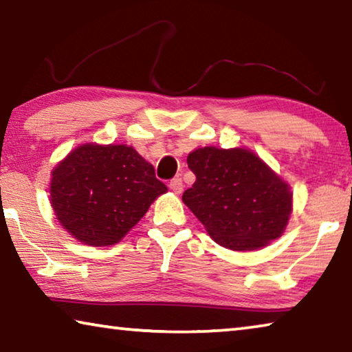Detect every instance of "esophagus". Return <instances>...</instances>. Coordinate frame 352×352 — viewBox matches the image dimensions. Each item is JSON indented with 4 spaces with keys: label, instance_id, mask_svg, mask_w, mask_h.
Here are the masks:
<instances>
[{
    "label": "esophagus",
    "instance_id": "1",
    "mask_svg": "<svg viewBox=\"0 0 352 352\" xmlns=\"http://www.w3.org/2000/svg\"><path fill=\"white\" fill-rule=\"evenodd\" d=\"M169 188L174 190L175 194H182L183 192V182H182V178H172L170 180V183H169Z\"/></svg>",
    "mask_w": 352,
    "mask_h": 352
}]
</instances>
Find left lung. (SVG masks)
I'll use <instances>...</instances> for the list:
<instances>
[{"label": "left lung", "instance_id": "1", "mask_svg": "<svg viewBox=\"0 0 352 352\" xmlns=\"http://www.w3.org/2000/svg\"><path fill=\"white\" fill-rule=\"evenodd\" d=\"M192 188L183 201L214 241L234 252L269 245L292 212L290 186L247 148L201 147L188 155Z\"/></svg>", "mask_w": 352, "mask_h": 352}]
</instances>
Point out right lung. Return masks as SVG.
Here are the masks:
<instances>
[{"label": "right lung", "mask_w": 352, "mask_h": 352, "mask_svg": "<svg viewBox=\"0 0 352 352\" xmlns=\"http://www.w3.org/2000/svg\"><path fill=\"white\" fill-rule=\"evenodd\" d=\"M168 188L126 144H83L52 170L50 199L58 222L87 245L118 243Z\"/></svg>", "instance_id": "obj_1"}]
</instances>
